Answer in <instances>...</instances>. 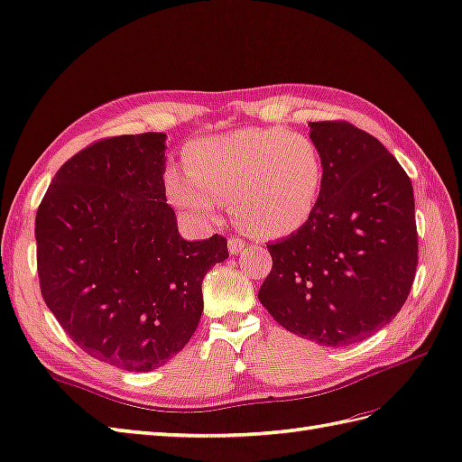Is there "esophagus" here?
<instances>
[{
    "mask_svg": "<svg viewBox=\"0 0 462 462\" xmlns=\"http://www.w3.org/2000/svg\"><path fill=\"white\" fill-rule=\"evenodd\" d=\"M244 248H245V240H242L240 236H230V240H228V250H230V254H232V255L240 254Z\"/></svg>",
    "mask_w": 462,
    "mask_h": 462,
    "instance_id": "1",
    "label": "esophagus"
}]
</instances>
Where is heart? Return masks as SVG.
Here are the masks:
<instances>
[{
  "label": "heart",
  "mask_w": 462,
  "mask_h": 462,
  "mask_svg": "<svg viewBox=\"0 0 462 462\" xmlns=\"http://www.w3.org/2000/svg\"><path fill=\"white\" fill-rule=\"evenodd\" d=\"M182 169L165 173L167 197L200 220L220 205L260 238H283L307 226L325 195L327 165L313 139L287 127H240L197 139Z\"/></svg>",
  "instance_id": "b5f03b06"
}]
</instances>
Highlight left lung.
Masks as SVG:
<instances>
[{
    "instance_id": "obj_1",
    "label": "left lung",
    "mask_w": 462,
    "mask_h": 462,
    "mask_svg": "<svg viewBox=\"0 0 462 462\" xmlns=\"http://www.w3.org/2000/svg\"><path fill=\"white\" fill-rule=\"evenodd\" d=\"M327 165L307 226L270 244L262 305L293 335L325 346L372 337L400 313L417 267L413 187L376 137L348 122H310Z\"/></svg>"
}]
</instances>
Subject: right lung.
<instances>
[{"mask_svg":"<svg viewBox=\"0 0 462 462\" xmlns=\"http://www.w3.org/2000/svg\"><path fill=\"white\" fill-rule=\"evenodd\" d=\"M165 134L100 139L70 157L35 218L41 295L88 356L152 372L185 348L202 280L228 242L180 238L165 197Z\"/></svg>","mask_w":462,"mask_h":462,"instance_id":"1","label":"right lung"}]
</instances>
